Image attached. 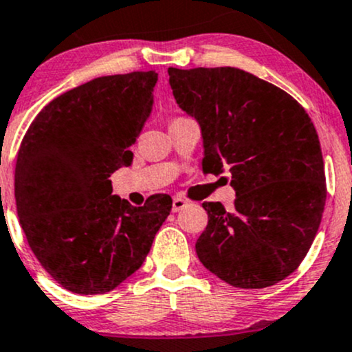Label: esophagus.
<instances>
[{
  "label": "esophagus",
  "instance_id": "1",
  "mask_svg": "<svg viewBox=\"0 0 352 352\" xmlns=\"http://www.w3.org/2000/svg\"><path fill=\"white\" fill-rule=\"evenodd\" d=\"M188 206V202L182 197H173V202H172V210L173 212H180L182 208H185Z\"/></svg>",
  "mask_w": 352,
  "mask_h": 352
}]
</instances>
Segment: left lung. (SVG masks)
Masks as SVG:
<instances>
[{
	"label": "left lung",
	"instance_id": "obj_1",
	"mask_svg": "<svg viewBox=\"0 0 352 352\" xmlns=\"http://www.w3.org/2000/svg\"><path fill=\"white\" fill-rule=\"evenodd\" d=\"M177 103L202 129V168L232 175L234 210L204 202L200 262L241 289L277 284L299 267L318 234L326 175L314 123L276 85L232 67L168 68Z\"/></svg>",
	"mask_w": 352,
	"mask_h": 352
}]
</instances>
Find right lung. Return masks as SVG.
I'll return each instance as SVG.
<instances>
[{
    "label": "right lung",
    "instance_id": "1",
    "mask_svg": "<svg viewBox=\"0 0 352 352\" xmlns=\"http://www.w3.org/2000/svg\"><path fill=\"white\" fill-rule=\"evenodd\" d=\"M157 78L150 69L80 85L52 100L19 145V223L41 267L75 294H105L140 269L170 214L168 195L133 207L108 180L132 164Z\"/></svg>",
    "mask_w": 352,
    "mask_h": 352
}]
</instances>
